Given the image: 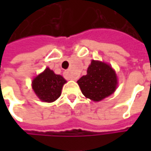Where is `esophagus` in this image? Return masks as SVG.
<instances>
[{
    "mask_svg": "<svg viewBox=\"0 0 151 151\" xmlns=\"http://www.w3.org/2000/svg\"><path fill=\"white\" fill-rule=\"evenodd\" d=\"M64 76H65V78L67 79V80H76V77L75 76H73L72 73L70 72V70L65 71V73H64Z\"/></svg>",
    "mask_w": 151,
    "mask_h": 151,
    "instance_id": "esophagus-1",
    "label": "esophagus"
}]
</instances>
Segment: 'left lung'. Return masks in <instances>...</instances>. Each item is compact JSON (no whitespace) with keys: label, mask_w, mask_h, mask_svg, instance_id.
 <instances>
[{"label":"left lung","mask_w":151,"mask_h":151,"mask_svg":"<svg viewBox=\"0 0 151 151\" xmlns=\"http://www.w3.org/2000/svg\"><path fill=\"white\" fill-rule=\"evenodd\" d=\"M82 94L94 101H99L113 94L117 87V76L110 65L92 60L87 74L77 81Z\"/></svg>","instance_id":"left-lung-1"}]
</instances>
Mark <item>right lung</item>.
<instances>
[{"label": "right lung", "instance_id": "1", "mask_svg": "<svg viewBox=\"0 0 151 151\" xmlns=\"http://www.w3.org/2000/svg\"><path fill=\"white\" fill-rule=\"evenodd\" d=\"M66 81L60 75H55L53 70L47 68L32 81V89L38 98L46 102L57 100Z\"/></svg>", "mask_w": 151, "mask_h": 151}]
</instances>
